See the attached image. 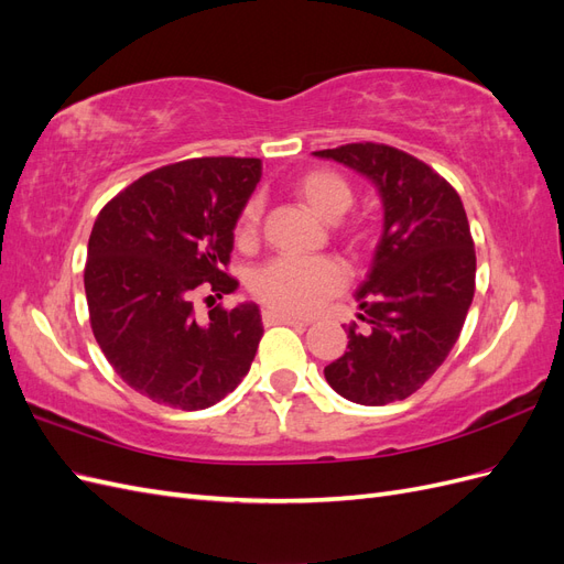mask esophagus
Instances as JSON below:
<instances>
[{
	"instance_id": "esophagus-1",
	"label": "esophagus",
	"mask_w": 564,
	"mask_h": 564,
	"mask_svg": "<svg viewBox=\"0 0 564 564\" xmlns=\"http://www.w3.org/2000/svg\"><path fill=\"white\" fill-rule=\"evenodd\" d=\"M263 324H265V327H272V324H289V327H308V322L289 317V315H282V313H275V311L263 313Z\"/></svg>"
}]
</instances>
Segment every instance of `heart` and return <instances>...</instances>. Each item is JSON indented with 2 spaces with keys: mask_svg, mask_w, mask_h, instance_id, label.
I'll use <instances>...</instances> for the list:
<instances>
[{
  "mask_svg": "<svg viewBox=\"0 0 564 564\" xmlns=\"http://www.w3.org/2000/svg\"><path fill=\"white\" fill-rule=\"evenodd\" d=\"M292 193L315 216L338 220L352 207L350 183L332 169H311L289 183ZM261 202L249 199L235 224V242L251 247L259 235ZM348 242L360 245V232L348 230ZM346 284V275L332 259H275L265 263L251 280V292L270 311L282 315H311L319 305L338 294Z\"/></svg>",
  "mask_w": 564,
  "mask_h": 564,
  "instance_id": "obj_1",
  "label": "heart"
}]
</instances>
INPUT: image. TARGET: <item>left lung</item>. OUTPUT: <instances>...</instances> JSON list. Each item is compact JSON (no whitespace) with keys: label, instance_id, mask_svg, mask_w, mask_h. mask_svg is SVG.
<instances>
[{"label":"left lung","instance_id":"1","mask_svg":"<svg viewBox=\"0 0 564 564\" xmlns=\"http://www.w3.org/2000/svg\"><path fill=\"white\" fill-rule=\"evenodd\" d=\"M315 158L367 176L383 204V232L357 303L369 332L348 327V350L324 379L357 404L416 392L454 348L475 294V245L464 202L429 164L383 143H348Z\"/></svg>","mask_w":564,"mask_h":564}]
</instances>
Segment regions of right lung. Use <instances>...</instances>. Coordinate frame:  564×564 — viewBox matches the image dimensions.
<instances>
[{"label": "right lung", "mask_w": 564, "mask_h": 564, "mask_svg": "<svg viewBox=\"0 0 564 564\" xmlns=\"http://www.w3.org/2000/svg\"><path fill=\"white\" fill-rule=\"evenodd\" d=\"M259 181L256 158L185 160L133 181L96 218L84 268L91 329L117 377L152 402L197 412L247 377L259 305H216L199 319L193 296L237 289L232 230Z\"/></svg>", "instance_id": "1"}]
</instances>
